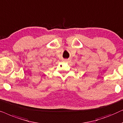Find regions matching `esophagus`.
<instances>
[{
	"instance_id": "esophagus-1",
	"label": "esophagus",
	"mask_w": 123,
	"mask_h": 123,
	"mask_svg": "<svg viewBox=\"0 0 123 123\" xmlns=\"http://www.w3.org/2000/svg\"><path fill=\"white\" fill-rule=\"evenodd\" d=\"M67 61H68V60H64V62H67Z\"/></svg>"
}]
</instances>
